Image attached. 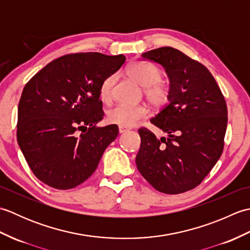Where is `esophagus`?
<instances>
[{"instance_id":"1","label":"esophagus","mask_w":250,"mask_h":250,"mask_svg":"<svg viewBox=\"0 0 250 250\" xmlns=\"http://www.w3.org/2000/svg\"><path fill=\"white\" fill-rule=\"evenodd\" d=\"M129 129L128 128H125V126H119V133H125V132H128Z\"/></svg>"}]
</instances>
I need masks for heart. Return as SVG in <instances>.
<instances>
[{"label":"heart","mask_w":250,"mask_h":250,"mask_svg":"<svg viewBox=\"0 0 250 250\" xmlns=\"http://www.w3.org/2000/svg\"><path fill=\"white\" fill-rule=\"evenodd\" d=\"M128 73L135 81L144 87V92L148 101L153 105L161 106L167 103L168 90L160 83L162 73L157 66L146 62H135L128 67ZM115 76L106 77L100 86V99L108 102L113 94ZM148 114L147 106L144 104L117 103L107 111V119L111 124L119 125L125 128L136 125Z\"/></svg>","instance_id":"b5f03b06"}]
</instances>
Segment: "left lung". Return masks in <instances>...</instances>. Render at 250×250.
<instances>
[{
  "instance_id": "8db88e82",
  "label": "left lung",
  "mask_w": 250,
  "mask_h": 250,
  "mask_svg": "<svg viewBox=\"0 0 250 250\" xmlns=\"http://www.w3.org/2000/svg\"><path fill=\"white\" fill-rule=\"evenodd\" d=\"M161 64L169 78L168 103L150 119L166 132L141 128L137 169L156 190L183 193L199 186L224 150L227 103L215 78L200 62L172 47L142 55Z\"/></svg>"
}]
</instances>
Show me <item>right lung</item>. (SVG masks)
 I'll return each mask as SVG.
<instances>
[{
	"instance_id": "add662e5",
	"label": "right lung",
	"mask_w": 250,
	"mask_h": 250,
	"mask_svg": "<svg viewBox=\"0 0 250 250\" xmlns=\"http://www.w3.org/2000/svg\"><path fill=\"white\" fill-rule=\"evenodd\" d=\"M125 61L124 55L62 56L36 73L18 105L17 141L31 171L49 187L67 190L94 173L118 126H97L104 111L100 86Z\"/></svg>"
}]
</instances>
